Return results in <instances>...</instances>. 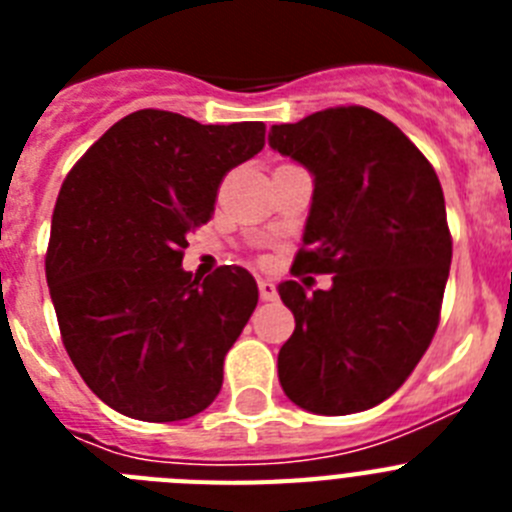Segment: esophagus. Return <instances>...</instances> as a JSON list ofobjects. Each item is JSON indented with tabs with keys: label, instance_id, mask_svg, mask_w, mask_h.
<instances>
[{
	"label": "esophagus",
	"instance_id": "esophagus-1",
	"mask_svg": "<svg viewBox=\"0 0 512 512\" xmlns=\"http://www.w3.org/2000/svg\"><path fill=\"white\" fill-rule=\"evenodd\" d=\"M259 295L264 302H274L277 300V284L271 279H259Z\"/></svg>",
	"mask_w": 512,
	"mask_h": 512
}]
</instances>
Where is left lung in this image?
<instances>
[{
    "mask_svg": "<svg viewBox=\"0 0 512 512\" xmlns=\"http://www.w3.org/2000/svg\"><path fill=\"white\" fill-rule=\"evenodd\" d=\"M269 146L315 176L295 274H333L315 292L279 284L295 315L279 382L310 413H361L400 390L438 328L451 266L441 182L395 122L359 104L271 125Z\"/></svg>",
    "mask_w": 512,
    "mask_h": 512,
    "instance_id": "left-lung-1",
    "label": "left lung"
}]
</instances>
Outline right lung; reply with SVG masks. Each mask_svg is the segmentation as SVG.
Masks as SVG:
<instances>
[{"label": "right lung", "mask_w": 512, "mask_h": 512, "mask_svg": "<svg viewBox=\"0 0 512 512\" xmlns=\"http://www.w3.org/2000/svg\"><path fill=\"white\" fill-rule=\"evenodd\" d=\"M264 122L202 125L166 110L115 122L69 171L45 277L63 346L89 390L148 423L202 413L259 302L241 266L182 269L187 235L215 212L233 166L264 148Z\"/></svg>", "instance_id": "right-lung-1"}]
</instances>
